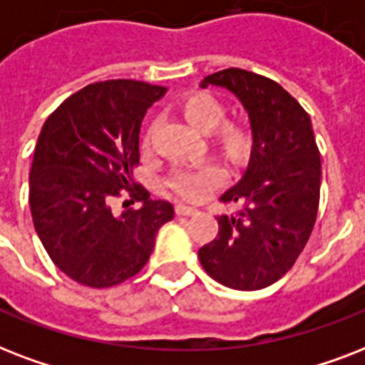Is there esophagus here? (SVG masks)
Here are the masks:
<instances>
[{"instance_id": "obj_1", "label": "esophagus", "mask_w": 365, "mask_h": 365, "mask_svg": "<svg viewBox=\"0 0 365 365\" xmlns=\"http://www.w3.org/2000/svg\"><path fill=\"white\" fill-rule=\"evenodd\" d=\"M176 214L178 216H193V214H197V208L187 205H176Z\"/></svg>"}]
</instances>
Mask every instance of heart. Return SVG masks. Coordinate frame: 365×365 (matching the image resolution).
I'll return each mask as SVG.
<instances>
[{"mask_svg":"<svg viewBox=\"0 0 365 365\" xmlns=\"http://www.w3.org/2000/svg\"><path fill=\"white\" fill-rule=\"evenodd\" d=\"M182 111L191 125L206 132L214 130L217 125L225 119V108H223L222 102L205 93L187 96L182 102ZM216 138L223 151L233 159H240L248 151L250 142H252L248 128L235 121H225L217 127ZM149 140H151V136L145 134L142 142L143 148H148ZM225 180H227V170L222 165L210 160V163H202V165L176 168L172 172L168 185L178 195H182L183 199L199 200L205 199L206 195L216 187H220Z\"/></svg>","mask_w":365,"mask_h":365,"instance_id":"1","label":"heart"}]
</instances>
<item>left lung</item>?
<instances>
[{
  "label": "left lung",
  "mask_w": 365,
  "mask_h": 365,
  "mask_svg": "<svg viewBox=\"0 0 365 365\" xmlns=\"http://www.w3.org/2000/svg\"><path fill=\"white\" fill-rule=\"evenodd\" d=\"M208 85L240 100L254 143L244 176L220 197L239 210L216 217L220 231L199 250L200 265L227 288H267L294 267L317 222L322 163L311 117L277 81L252 71H216L200 81Z\"/></svg>",
  "instance_id": "left-lung-1"
}]
</instances>
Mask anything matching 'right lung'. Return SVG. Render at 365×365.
Listing matches in <instances>:
<instances>
[{
	"label": "right lung",
	"mask_w": 365,
	"mask_h": 365,
	"mask_svg": "<svg viewBox=\"0 0 365 365\" xmlns=\"http://www.w3.org/2000/svg\"><path fill=\"white\" fill-rule=\"evenodd\" d=\"M166 93L132 79L87 85L48 115L30 170V210L48 257L71 280L110 288L142 271L174 206L153 200L132 180L140 163V125ZM125 189L140 209L113 215ZM128 205V200L123 206Z\"/></svg>",
	"instance_id": "right-lung-1"
}]
</instances>
